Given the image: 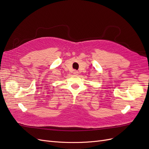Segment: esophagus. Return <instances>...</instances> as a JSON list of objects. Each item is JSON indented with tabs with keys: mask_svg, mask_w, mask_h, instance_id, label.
Returning <instances> with one entry per match:
<instances>
[{
	"mask_svg": "<svg viewBox=\"0 0 149 149\" xmlns=\"http://www.w3.org/2000/svg\"><path fill=\"white\" fill-rule=\"evenodd\" d=\"M74 74H77L78 73V71H74Z\"/></svg>",
	"mask_w": 149,
	"mask_h": 149,
	"instance_id": "34e87169",
	"label": "esophagus"
}]
</instances>
